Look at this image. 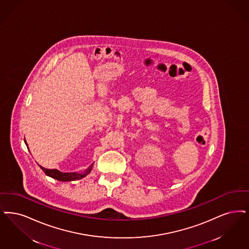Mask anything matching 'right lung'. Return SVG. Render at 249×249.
I'll use <instances>...</instances> for the list:
<instances>
[{"mask_svg":"<svg viewBox=\"0 0 249 249\" xmlns=\"http://www.w3.org/2000/svg\"><path fill=\"white\" fill-rule=\"evenodd\" d=\"M27 144V142H26ZM40 169L44 171V173L47 176H50L53 179L62 180V181H70V180H76V179H82L83 177H85L89 171L91 170V167H89V169L86 170V172L84 174H77V173H70V172H61L57 169H47L42 168L40 166Z\"/></svg>","mask_w":249,"mask_h":249,"instance_id":"obj_1","label":"right lung"}]
</instances>
